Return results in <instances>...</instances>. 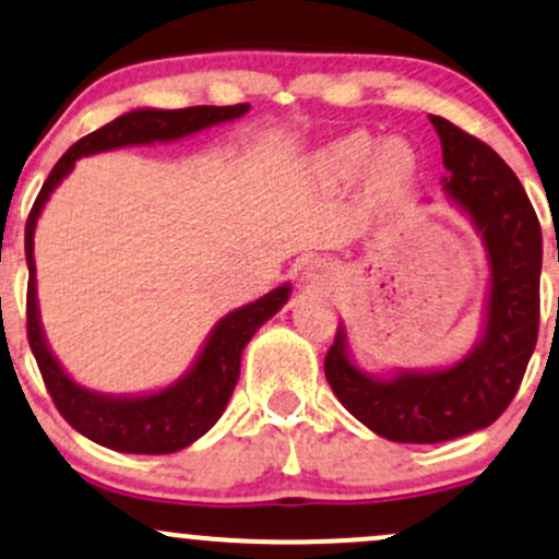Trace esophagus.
Wrapping results in <instances>:
<instances>
[{
  "label": "esophagus",
  "instance_id": "34e87169",
  "mask_svg": "<svg viewBox=\"0 0 559 559\" xmlns=\"http://www.w3.org/2000/svg\"><path fill=\"white\" fill-rule=\"evenodd\" d=\"M300 280L306 282L309 287H319V285H330L335 280V266L328 259H311L304 266V274Z\"/></svg>",
  "mask_w": 559,
  "mask_h": 559
}]
</instances>
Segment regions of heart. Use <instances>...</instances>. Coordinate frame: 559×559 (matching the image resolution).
Masks as SVG:
<instances>
[{
  "mask_svg": "<svg viewBox=\"0 0 559 559\" xmlns=\"http://www.w3.org/2000/svg\"><path fill=\"white\" fill-rule=\"evenodd\" d=\"M372 155V174L380 185L401 181L415 168V153L404 140L393 136V140H385L380 147H374V140L364 131H350V134L328 144L317 155V168L332 181H346L354 179Z\"/></svg>",
  "mask_w": 559,
  "mask_h": 559,
  "instance_id": "heart-1",
  "label": "heart"
}]
</instances>
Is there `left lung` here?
Instances as JSON below:
<instances>
[{
	"instance_id": "1",
	"label": "left lung",
	"mask_w": 559,
	"mask_h": 559,
	"mask_svg": "<svg viewBox=\"0 0 559 559\" xmlns=\"http://www.w3.org/2000/svg\"><path fill=\"white\" fill-rule=\"evenodd\" d=\"M443 150V195L469 218L488 259V293L475 346L438 369L369 374L337 328L324 374L337 401L388 441L441 443L483 430L515 399L538 337L542 227L512 168L467 131L430 116Z\"/></svg>"
}]
</instances>
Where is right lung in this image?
I'll use <instances>...</instances> for the list:
<instances>
[{
  "instance_id": "right-lung-1",
  "label": "right lung",
  "mask_w": 559,
  "mask_h": 559,
  "mask_svg": "<svg viewBox=\"0 0 559 559\" xmlns=\"http://www.w3.org/2000/svg\"><path fill=\"white\" fill-rule=\"evenodd\" d=\"M250 105H200L185 110H160V108H136L118 116L116 121L105 123L103 129L81 136L68 147V153L55 163L44 181L39 198L28 213L26 222V263H28V343L34 350L39 372L47 385L49 396L60 415L68 419L71 428L99 447L123 451V454H171L200 436H205L216 419L227 409L231 391L240 378L242 350L250 337L259 332L263 322L277 313L290 298V282L274 287L266 296L253 304L240 306L218 319L216 328L209 332L203 348L179 380L160 391L131 393V396H112L97 393L92 388L79 385L71 374L62 369L58 356L49 348L39 317V298H36V263H34V231L49 195L60 187V181L73 171L79 158L86 155L108 153V150L131 147V144L153 142H177L181 136L198 134V131L218 127V123L235 121L246 116Z\"/></svg>"
}]
</instances>
